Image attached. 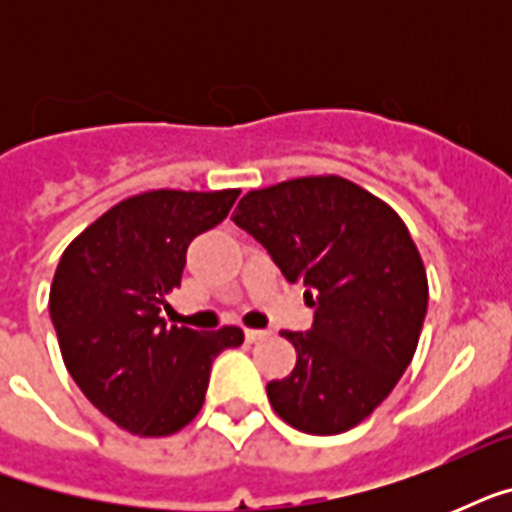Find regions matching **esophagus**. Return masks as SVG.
Segmentation results:
<instances>
[{
  "instance_id": "esophagus-1",
  "label": "esophagus",
  "mask_w": 512,
  "mask_h": 512,
  "mask_svg": "<svg viewBox=\"0 0 512 512\" xmlns=\"http://www.w3.org/2000/svg\"><path fill=\"white\" fill-rule=\"evenodd\" d=\"M244 335H247L249 342H260V340H265V337H268V332H265V329H247Z\"/></svg>"
}]
</instances>
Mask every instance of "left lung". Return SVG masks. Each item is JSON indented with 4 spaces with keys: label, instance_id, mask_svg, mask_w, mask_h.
<instances>
[{
    "label": "left lung",
    "instance_id": "obj_1",
    "mask_svg": "<svg viewBox=\"0 0 512 512\" xmlns=\"http://www.w3.org/2000/svg\"><path fill=\"white\" fill-rule=\"evenodd\" d=\"M289 284L303 281L313 327L281 332L297 350L268 382L281 420L311 436L356 428L396 388L428 313V276L409 228L345 177L284 180L249 191L231 217Z\"/></svg>",
    "mask_w": 512,
    "mask_h": 512
}]
</instances>
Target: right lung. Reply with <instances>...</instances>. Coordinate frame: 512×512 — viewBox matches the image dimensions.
<instances>
[{"label":"right lung","instance_id":"right-lung-1","mask_svg":"<svg viewBox=\"0 0 512 512\" xmlns=\"http://www.w3.org/2000/svg\"><path fill=\"white\" fill-rule=\"evenodd\" d=\"M239 188L148 191L84 228L60 257L50 319L68 374L82 393L135 436H170L199 414L217 353L244 332L167 327L164 297L180 287L185 252L223 223Z\"/></svg>","mask_w":512,"mask_h":512}]
</instances>
